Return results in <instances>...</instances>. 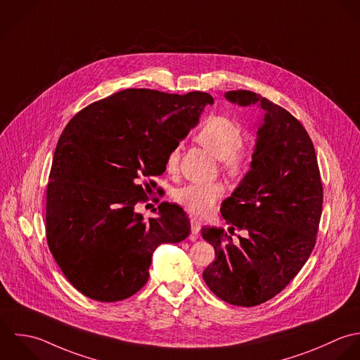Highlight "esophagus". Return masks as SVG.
Segmentation results:
<instances>
[{"mask_svg":"<svg viewBox=\"0 0 360 360\" xmlns=\"http://www.w3.org/2000/svg\"><path fill=\"white\" fill-rule=\"evenodd\" d=\"M200 231H201L200 219L195 218V217H191V233H193V236H197L200 233Z\"/></svg>","mask_w":360,"mask_h":360,"instance_id":"esophagus-1","label":"esophagus"}]
</instances>
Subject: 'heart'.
<instances>
[{"label": "heart", "mask_w": 360, "mask_h": 360, "mask_svg": "<svg viewBox=\"0 0 360 360\" xmlns=\"http://www.w3.org/2000/svg\"><path fill=\"white\" fill-rule=\"evenodd\" d=\"M197 143L219 159V166L231 179H241L250 169L252 149L244 145L239 125L224 116H212L202 122L194 135ZM180 148L174 146L166 159V167L174 173L179 166ZM222 183L197 184L190 183L174 191V200L195 215L211 214L225 194Z\"/></svg>", "instance_id": "1"}]
</instances>
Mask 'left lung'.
<instances>
[{"label":"left lung","mask_w":360,"mask_h":360,"mask_svg":"<svg viewBox=\"0 0 360 360\" xmlns=\"http://www.w3.org/2000/svg\"><path fill=\"white\" fill-rule=\"evenodd\" d=\"M239 106L258 105L264 120L248 173L222 202L229 233L204 226L202 238L215 248V261L202 272L222 300L243 307L276 296L310 257L323 211V184L313 142L283 108L250 91H229Z\"/></svg>","instance_id":"left-lung-1"}]
</instances>
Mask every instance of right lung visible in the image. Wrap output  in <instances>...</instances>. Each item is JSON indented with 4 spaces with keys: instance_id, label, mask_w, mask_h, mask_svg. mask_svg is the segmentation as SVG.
<instances>
[{
    "instance_id": "obj_1",
    "label": "right lung",
    "mask_w": 360,
    "mask_h": 360,
    "mask_svg": "<svg viewBox=\"0 0 360 360\" xmlns=\"http://www.w3.org/2000/svg\"><path fill=\"white\" fill-rule=\"evenodd\" d=\"M212 103L198 91L125 89L86 106L64 128L49 176L46 238L65 278L86 297L132 296L148 282L155 248L190 235L179 205L162 202L149 219L135 205L149 188L140 181L166 170L169 152Z\"/></svg>"
}]
</instances>
